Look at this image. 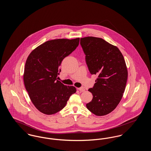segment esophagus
<instances>
[{
	"label": "esophagus",
	"instance_id": "34e87169",
	"mask_svg": "<svg viewBox=\"0 0 151 151\" xmlns=\"http://www.w3.org/2000/svg\"><path fill=\"white\" fill-rule=\"evenodd\" d=\"M78 90L80 92H84L85 91V88L84 87H80L78 88Z\"/></svg>",
	"mask_w": 151,
	"mask_h": 151
}]
</instances>
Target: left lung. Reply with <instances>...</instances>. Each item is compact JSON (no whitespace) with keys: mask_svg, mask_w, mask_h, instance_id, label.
<instances>
[{"mask_svg":"<svg viewBox=\"0 0 151 151\" xmlns=\"http://www.w3.org/2000/svg\"><path fill=\"white\" fill-rule=\"evenodd\" d=\"M80 45L89 72L98 75L88 89L93 99L86 108L96 115H107L119 104L125 90L128 71L124 59L116 46L101 38H81Z\"/></svg>","mask_w":151,"mask_h":151,"instance_id":"obj_1","label":"left lung"}]
</instances>
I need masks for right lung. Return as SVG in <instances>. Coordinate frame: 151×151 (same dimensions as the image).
Instances as JSON below:
<instances>
[{
    "mask_svg": "<svg viewBox=\"0 0 151 151\" xmlns=\"http://www.w3.org/2000/svg\"><path fill=\"white\" fill-rule=\"evenodd\" d=\"M79 40L47 41L32 51L27 59L23 76L25 87L35 106L45 114L61 110L76 92L75 86H65L57 78L63 59L76 49Z\"/></svg>",
    "mask_w": 151,
    "mask_h": 151,
    "instance_id": "right-lung-1",
    "label": "right lung"
}]
</instances>
